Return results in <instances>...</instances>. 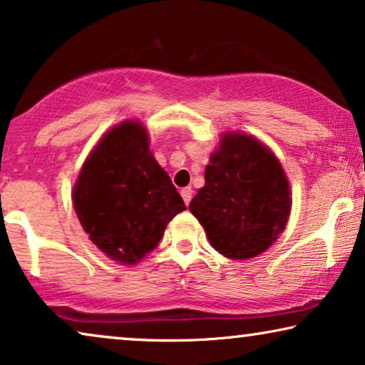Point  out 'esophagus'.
<instances>
[{"label":"esophagus","instance_id":"esophagus-1","mask_svg":"<svg viewBox=\"0 0 365 365\" xmlns=\"http://www.w3.org/2000/svg\"><path fill=\"white\" fill-rule=\"evenodd\" d=\"M181 196H182V201H184V204H187L191 202V199H192V189L191 187H184L182 191H181Z\"/></svg>","mask_w":365,"mask_h":365}]
</instances>
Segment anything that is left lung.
I'll return each mask as SVG.
<instances>
[{
    "mask_svg": "<svg viewBox=\"0 0 365 365\" xmlns=\"http://www.w3.org/2000/svg\"><path fill=\"white\" fill-rule=\"evenodd\" d=\"M204 179L189 211L217 252L239 261L272 246L286 227L292 201L286 174L271 149L247 134H222Z\"/></svg>",
    "mask_w": 365,
    "mask_h": 365,
    "instance_id": "left-lung-1",
    "label": "left lung"
}]
</instances>
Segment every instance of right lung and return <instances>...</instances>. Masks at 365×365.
<instances>
[{"mask_svg": "<svg viewBox=\"0 0 365 365\" xmlns=\"http://www.w3.org/2000/svg\"><path fill=\"white\" fill-rule=\"evenodd\" d=\"M73 204L93 244L121 264L141 261L186 209L139 121H123L104 134L79 173Z\"/></svg>", "mask_w": 365, "mask_h": 365, "instance_id": "1", "label": "right lung"}]
</instances>
